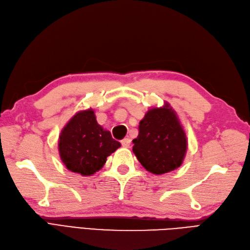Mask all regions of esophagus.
<instances>
[{
  "label": "esophagus",
  "mask_w": 250,
  "mask_h": 250,
  "mask_svg": "<svg viewBox=\"0 0 250 250\" xmlns=\"http://www.w3.org/2000/svg\"><path fill=\"white\" fill-rule=\"evenodd\" d=\"M122 145L124 147H125V148H127V147H130L131 145V139H128V138H125V139L122 140Z\"/></svg>",
  "instance_id": "esophagus-1"
}]
</instances>
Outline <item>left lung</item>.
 <instances>
[{
    "label": "left lung",
    "mask_w": 250,
    "mask_h": 250,
    "mask_svg": "<svg viewBox=\"0 0 250 250\" xmlns=\"http://www.w3.org/2000/svg\"><path fill=\"white\" fill-rule=\"evenodd\" d=\"M133 143L138 161L155 175L179 168L188 149L186 132L169 104L147 111Z\"/></svg>",
    "instance_id": "8db88e82"
}]
</instances>
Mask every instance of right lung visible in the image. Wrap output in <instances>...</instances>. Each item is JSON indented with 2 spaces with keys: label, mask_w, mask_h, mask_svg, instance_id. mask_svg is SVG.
Here are the masks:
<instances>
[{
  "label": "right lung",
  "mask_w": 250,
  "mask_h": 250,
  "mask_svg": "<svg viewBox=\"0 0 250 250\" xmlns=\"http://www.w3.org/2000/svg\"><path fill=\"white\" fill-rule=\"evenodd\" d=\"M120 147L111 133L101 126L94 110L79 111L63 126L59 138V151L67 169L90 176L103 168L107 156Z\"/></svg>",
  "instance_id": "obj_1"
}]
</instances>
